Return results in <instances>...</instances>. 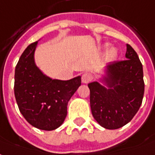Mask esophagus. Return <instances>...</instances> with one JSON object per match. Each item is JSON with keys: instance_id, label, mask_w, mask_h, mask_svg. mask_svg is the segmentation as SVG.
<instances>
[{"instance_id": "1", "label": "esophagus", "mask_w": 155, "mask_h": 155, "mask_svg": "<svg viewBox=\"0 0 155 155\" xmlns=\"http://www.w3.org/2000/svg\"><path fill=\"white\" fill-rule=\"evenodd\" d=\"M93 79V77L90 73H84L82 76V82L83 83H88Z\"/></svg>"}]
</instances>
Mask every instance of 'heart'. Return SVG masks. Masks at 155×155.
Returning <instances> with one entry per match:
<instances>
[{
	"mask_svg": "<svg viewBox=\"0 0 155 155\" xmlns=\"http://www.w3.org/2000/svg\"><path fill=\"white\" fill-rule=\"evenodd\" d=\"M116 56H117V50H116V48H111L107 51V57L108 59H114Z\"/></svg>",
	"mask_w": 155,
	"mask_h": 155,
	"instance_id": "heart-1",
	"label": "heart"
}]
</instances>
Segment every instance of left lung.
I'll use <instances>...</instances> for the list:
<instances>
[{
    "label": "left lung",
    "mask_w": 155,
    "mask_h": 155,
    "mask_svg": "<svg viewBox=\"0 0 155 155\" xmlns=\"http://www.w3.org/2000/svg\"><path fill=\"white\" fill-rule=\"evenodd\" d=\"M122 61L110 62L107 66L103 82L89 83L92 116L98 124L116 130L129 123L142 103L144 92L143 66L138 54L130 45Z\"/></svg>",
    "instance_id": "left-lung-1"
}]
</instances>
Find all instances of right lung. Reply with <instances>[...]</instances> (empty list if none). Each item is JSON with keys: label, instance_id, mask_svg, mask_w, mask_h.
I'll return each mask as SVG.
<instances>
[{"label": "right lung", "instance_id": "add662e5", "mask_svg": "<svg viewBox=\"0 0 155 155\" xmlns=\"http://www.w3.org/2000/svg\"><path fill=\"white\" fill-rule=\"evenodd\" d=\"M37 44L38 41L30 44L16 64L15 97L20 113L30 125L53 130L64 123L67 106L81 85V77L62 81L45 76L35 63Z\"/></svg>", "mask_w": 155, "mask_h": 155}]
</instances>
